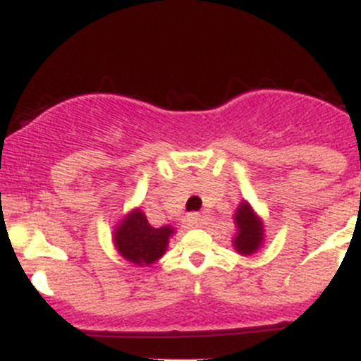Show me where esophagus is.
Instances as JSON below:
<instances>
[{
	"mask_svg": "<svg viewBox=\"0 0 361 361\" xmlns=\"http://www.w3.org/2000/svg\"><path fill=\"white\" fill-rule=\"evenodd\" d=\"M202 214L199 213H192L188 214L187 218H185V225H187V228H195V227H201L202 225Z\"/></svg>",
	"mask_w": 361,
	"mask_h": 361,
	"instance_id": "34e87169",
	"label": "esophagus"
}]
</instances>
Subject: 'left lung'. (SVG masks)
Segmentation results:
<instances>
[{"label":"left lung","instance_id":"left-lung-1","mask_svg":"<svg viewBox=\"0 0 361 361\" xmlns=\"http://www.w3.org/2000/svg\"><path fill=\"white\" fill-rule=\"evenodd\" d=\"M235 235L232 239L235 253L251 257L264 246L265 228L264 220L257 214L248 201H243L234 213Z\"/></svg>","mask_w":361,"mask_h":361}]
</instances>
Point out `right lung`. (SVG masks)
I'll use <instances>...</instances> for the list:
<instances>
[{"mask_svg": "<svg viewBox=\"0 0 361 361\" xmlns=\"http://www.w3.org/2000/svg\"><path fill=\"white\" fill-rule=\"evenodd\" d=\"M176 234L171 225L152 227L141 207L123 214L113 231V246L120 257L137 267H150L166 255L169 239Z\"/></svg>", "mask_w": 361, "mask_h": 361, "instance_id": "obj_1", "label": "right lung"}]
</instances>
